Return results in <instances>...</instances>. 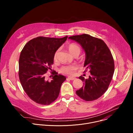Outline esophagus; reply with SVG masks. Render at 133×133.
<instances>
[{
	"label": "esophagus",
	"instance_id": "1",
	"mask_svg": "<svg viewBox=\"0 0 133 133\" xmlns=\"http://www.w3.org/2000/svg\"><path fill=\"white\" fill-rule=\"evenodd\" d=\"M68 78L70 80H71V81H73L74 79H75V77H68Z\"/></svg>",
	"mask_w": 133,
	"mask_h": 133
}]
</instances>
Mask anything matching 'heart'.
Listing matches in <instances>:
<instances>
[{"mask_svg":"<svg viewBox=\"0 0 133 133\" xmlns=\"http://www.w3.org/2000/svg\"><path fill=\"white\" fill-rule=\"evenodd\" d=\"M69 52L73 56L76 54H79L81 51V48L80 46L76 43H70L67 46ZM59 49L57 50L54 55V59L56 61L57 58V55L58 54ZM76 70V66L75 65H69L63 66L61 68L60 71L62 73L68 75H72L74 74Z\"/></svg>","mask_w":133,"mask_h":133,"instance_id":"1","label":"heart"}]
</instances>
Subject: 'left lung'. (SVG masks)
I'll return each mask as SVG.
<instances>
[{
    "label": "left lung",
    "mask_w": 133,
    "mask_h": 133,
    "mask_svg": "<svg viewBox=\"0 0 133 133\" xmlns=\"http://www.w3.org/2000/svg\"><path fill=\"white\" fill-rule=\"evenodd\" d=\"M68 38L79 43L85 51L84 66L89 70L91 75L88 79L82 76L79 77L84 84L76 92L86 101L97 99L107 90L114 72L111 53L103 41L88 34L70 36Z\"/></svg>",
    "instance_id": "left-lung-1"
}]
</instances>
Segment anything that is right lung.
<instances>
[{"mask_svg": "<svg viewBox=\"0 0 133 133\" xmlns=\"http://www.w3.org/2000/svg\"><path fill=\"white\" fill-rule=\"evenodd\" d=\"M67 37H38L29 41L21 51L19 77L25 92L36 103L49 105L59 95L62 84L66 78L55 72L52 79L49 82L46 79L45 75L54 64L55 52Z\"/></svg>", "mask_w": 133, "mask_h": 133, "instance_id": "1", "label": "right lung"}]
</instances>
